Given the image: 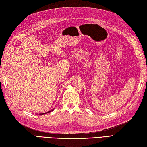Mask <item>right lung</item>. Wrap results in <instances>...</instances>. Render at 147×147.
<instances>
[{"label": "right lung", "instance_id": "obj_1", "mask_svg": "<svg viewBox=\"0 0 147 147\" xmlns=\"http://www.w3.org/2000/svg\"><path fill=\"white\" fill-rule=\"evenodd\" d=\"M53 110H51V111H48V112H47V113H41V114H39L40 115H41V114H46V113H50V112H51Z\"/></svg>", "mask_w": 147, "mask_h": 147}]
</instances>
